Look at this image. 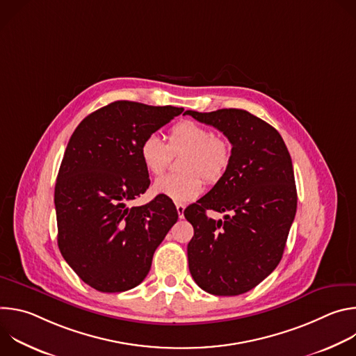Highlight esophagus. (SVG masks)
<instances>
[{
	"mask_svg": "<svg viewBox=\"0 0 356 356\" xmlns=\"http://www.w3.org/2000/svg\"><path fill=\"white\" fill-rule=\"evenodd\" d=\"M176 210H177L179 218H183V217H184V206L180 204V202H177V204H176Z\"/></svg>",
	"mask_w": 356,
	"mask_h": 356,
	"instance_id": "esophagus-1",
	"label": "esophagus"
}]
</instances>
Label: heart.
Returning <instances> with one entry per match:
<instances>
[{"label":"heart","instance_id":"obj_1","mask_svg":"<svg viewBox=\"0 0 356 356\" xmlns=\"http://www.w3.org/2000/svg\"><path fill=\"white\" fill-rule=\"evenodd\" d=\"M180 152H184L180 158V169L184 172L159 177L152 188L176 202H187L200 195L202 177L216 183L225 175L232 147L210 128L194 121H180L170 128L168 145L156 134H150L140 142L138 154L145 170L159 176L170 163L172 154Z\"/></svg>","mask_w":356,"mask_h":356}]
</instances>
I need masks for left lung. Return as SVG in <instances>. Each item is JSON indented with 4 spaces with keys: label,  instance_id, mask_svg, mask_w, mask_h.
<instances>
[{
    "label": "left lung",
    "instance_id": "1",
    "mask_svg": "<svg viewBox=\"0 0 356 356\" xmlns=\"http://www.w3.org/2000/svg\"><path fill=\"white\" fill-rule=\"evenodd\" d=\"M187 114L232 145L225 175L184 210L194 228L188 269L204 291L238 296L266 279L283 257L297 209L291 158L280 134L245 110ZM207 209L225 212V220L210 219Z\"/></svg>",
    "mask_w": 356,
    "mask_h": 356
}]
</instances>
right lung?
Here are the masks:
<instances>
[{
  "label": "right lung",
  "mask_w": 356,
  "mask_h": 356,
  "mask_svg": "<svg viewBox=\"0 0 356 356\" xmlns=\"http://www.w3.org/2000/svg\"><path fill=\"white\" fill-rule=\"evenodd\" d=\"M181 113L114 101L87 115L67 143L55 187L58 245L77 276L98 291L138 286L179 218L173 201L161 194L145 206L129 202L150 184L140 142Z\"/></svg>",
  "instance_id": "1"
}]
</instances>
